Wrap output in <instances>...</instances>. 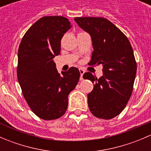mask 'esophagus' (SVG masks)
<instances>
[{
  "label": "esophagus",
  "mask_w": 151,
  "mask_h": 151,
  "mask_svg": "<svg viewBox=\"0 0 151 151\" xmlns=\"http://www.w3.org/2000/svg\"><path fill=\"white\" fill-rule=\"evenodd\" d=\"M85 72V70L83 69V68H80V80H83V74H84V73Z\"/></svg>",
  "instance_id": "1"
}]
</instances>
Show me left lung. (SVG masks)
<instances>
[{
	"label": "left lung",
	"mask_w": 151,
	"mask_h": 151,
	"mask_svg": "<svg viewBox=\"0 0 151 151\" xmlns=\"http://www.w3.org/2000/svg\"><path fill=\"white\" fill-rule=\"evenodd\" d=\"M77 25L91 36L93 47L88 65L103 66L99 79L91 72L83 74L93 89L88 94V107L96 118L111 119L119 115L133 91L137 63L133 49L126 35L103 17H75Z\"/></svg>",
	"instance_id": "8db88e82"
}]
</instances>
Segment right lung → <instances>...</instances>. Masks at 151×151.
<instances>
[{
  "label": "right lung",
  "mask_w": 151,
  "mask_h": 151,
  "mask_svg": "<svg viewBox=\"0 0 151 151\" xmlns=\"http://www.w3.org/2000/svg\"><path fill=\"white\" fill-rule=\"evenodd\" d=\"M71 27L64 17H43L27 30L18 50L17 74L23 96L33 113L46 121L64 115L68 95L80 77L76 67L60 75L53 61Z\"/></svg>",
  "instance_id": "1"
}]
</instances>
